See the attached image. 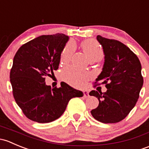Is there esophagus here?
<instances>
[{"label":"esophagus","instance_id":"obj_1","mask_svg":"<svg viewBox=\"0 0 149 149\" xmlns=\"http://www.w3.org/2000/svg\"><path fill=\"white\" fill-rule=\"evenodd\" d=\"M82 93H83L84 97H87L89 96V93H88V91H87V90H84Z\"/></svg>","mask_w":149,"mask_h":149}]
</instances>
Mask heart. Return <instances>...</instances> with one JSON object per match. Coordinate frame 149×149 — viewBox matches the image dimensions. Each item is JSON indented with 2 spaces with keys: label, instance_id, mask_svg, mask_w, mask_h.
<instances>
[{
  "label": "heart",
  "instance_id": "heart-1",
  "mask_svg": "<svg viewBox=\"0 0 149 149\" xmlns=\"http://www.w3.org/2000/svg\"><path fill=\"white\" fill-rule=\"evenodd\" d=\"M81 47L90 61H99L103 57L104 50L101 44L95 39H89L81 43ZM74 52V43L70 42L64 47L61 56V61L64 63L70 59ZM63 79L74 87H79L83 85L90 77L87 72L78 70L74 67H65L62 72Z\"/></svg>",
  "mask_w": 149,
  "mask_h": 149
}]
</instances>
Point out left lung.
I'll list each match as a JSON object with an SVG mask.
<instances>
[{
  "label": "left lung",
  "instance_id": "left-lung-1",
  "mask_svg": "<svg viewBox=\"0 0 149 149\" xmlns=\"http://www.w3.org/2000/svg\"><path fill=\"white\" fill-rule=\"evenodd\" d=\"M97 39L103 48L105 63L95 83L105 85L107 91L89 93L99 100L91 114L101 123H115L123 120L137 102L143 84L141 64L136 54L120 41L100 35Z\"/></svg>",
  "mask_w": 149,
  "mask_h": 149
}]
</instances>
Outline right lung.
I'll use <instances>...</instances> for the list:
<instances>
[{
	"label": "right lung",
	"mask_w": 149,
	"mask_h": 149,
	"mask_svg": "<svg viewBox=\"0 0 149 149\" xmlns=\"http://www.w3.org/2000/svg\"><path fill=\"white\" fill-rule=\"evenodd\" d=\"M68 36L42 35L23 44L13 58L10 72L12 93L17 105L30 120L45 123L59 118L72 97L83 93L62 82L61 87L46 85L47 76L59 68Z\"/></svg>",
	"instance_id": "obj_1"
}]
</instances>
